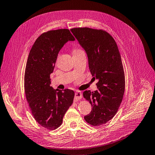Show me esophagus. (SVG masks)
Listing matches in <instances>:
<instances>
[{
    "mask_svg": "<svg viewBox=\"0 0 155 155\" xmlns=\"http://www.w3.org/2000/svg\"><path fill=\"white\" fill-rule=\"evenodd\" d=\"M82 97V92L80 91H77L74 94V101H78L81 100Z\"/></svg>",
    "mask_w": 155,
    "mask_h": 155,
    "instance_id": "34e87169",
    "label": "esophagus"
}]
</instances>
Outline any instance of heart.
<instances>
[{"label": "heart", "mask_w": 155, "mask_h": 155, "mask_svg": "<svg viewBox=\"0 0 155 155\" xmlns=\"http://www.w3.org/2000/svg\"><path fill=\"white\" fill-rule=\"evenodd\" d=\"M80 51L79 50H74V52H75V51Z\"/></svg>", "instance_id": "heart-1"}]
</instances>
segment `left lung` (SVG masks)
<instances>
[{"label":"left lung","instance_id":"left-lung-1","mask_svg":"<svg viewBox=\"0 0 155 155\" xmlns=\"http://www.w3.org/2000/svg\"><path fill=\"white\" fill-rule=\"evenodd\" d=\"M71 31L86 51L90 73L98 80L97 90L83 92L92 107L84 119L90 125L100 126L115 115L124 96L125 76L120 54L115 41L104 30L78 27Z\"/></svg>","mask_w":155,"mask_h":155}]
</instances>
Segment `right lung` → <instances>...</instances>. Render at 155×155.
<instances>
[{"instance_id":"right-lung-1","label":"right lung","mask_w":155,"mask_h":155,"mask_svg":"<svg viewBox=\"0 0 155 155\" xmlns=\"http://www.w3.org/2000/svg\"><path fill=\"white\" fill-rule=\"evenodd\" d=\"M69 41H74L69 29L44 33L35 41L27 61L24 77L27 101L35 120L50 130L61 125L74 96L73 90H54L50 86V74L59 51Z\"/></svg>"}]
</instances>
